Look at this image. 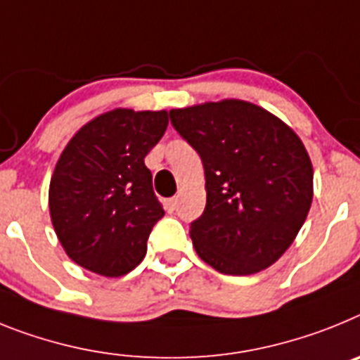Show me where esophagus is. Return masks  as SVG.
Here are the masks:
<instances>
[{
  "mask_svg": "<svg viewBox=\"0 0 360 360\" xmlns=\"http://www.w3.org/2000/svg\"><path fill=\"white\" fill-rule=\"evenodd\" d=\"M165 206H167V210L172 214V212H174L177 208V198L167 199V201H165Z\"/></svg>",
  "mask_w": 360,
  "mask_h": 360,
  "instance_id": "esophagus-1",
  "label": "esophagus"
}]
</instances>
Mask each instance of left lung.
Wrapping results in <instances>:
<instances>
[{
	"instance_id": "8db88e82",
	"label": "left lung",
	"mask_w": 360,
	"mask_h": 360,
	"mask_svg": "<svg viewBox=\"0 0 360 360\" xmlns=\"http://www.w3.org/2000/svg\"><path fill=\"white\" fill-rule=\"evenodd\" d=\"M170 120L205 167L206 206L190 226L199 257L226 275L271 266L295 240L314 199V167L301 137L243 99L172 108Z\"/></svg>"
}]
</instances>
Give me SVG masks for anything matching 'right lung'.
<instances>
[{
  "label": "right lung",
  "instance_id": "obj_1",
  "mask_svg": "<svg viewBox=\"0 0 360 360\" xmlns=\"http://www.w3.org/2000/svg\"><path fill=\"white\" fill-rule=\"evenodd\" d=\"M167 127V110L112 108L63 148L49 186L50 221L81 268L121 277L145 259L146 239L165 215L145 158Z\"/></svg>",
  "mask_w": 360,
  "mask_h": 360
}]
</instances>
